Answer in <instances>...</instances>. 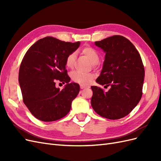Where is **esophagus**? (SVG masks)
<instances>
[{
    "label": "esophagus",
    "instance_id": "1",
    "mask_svg": "<svg viewBox=\"0 0 161 161\" xmlns=\"http://www.w3.org/2000/svg\"><path fill=\"white\" fill-rule=\"evenodd\" d=\"M87 86H85V85H80V89H85V88H87Z\"/></svg>",
    "mask_w": 161,
    "mask_h": 161
}]
</instances>
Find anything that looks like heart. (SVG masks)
<instances>
[{"mask_svg": "<svg viewBox=\"0 0 161 161\" xmlns=\"http://www.w3.org/2000/svg\"><path fill=\"white\" fill-rule=\"evenodd\" d=\"M82 54L86 56L89 58L90 62L92 64H96L99 61V53L93 47L90 46H86L82 48L81 50ZM76 60V54L75 53L72 52L68 55L66 59V65L69 69H72L75 65ZM71 79L76 82L82 85H86L91 83L94 78V76L91 73H82L79 71H74L70 75Z\"/></svg>", "mask_w": 161, "mask_h": 161, "instance_id": "1", "label": "heart"}]
</instances>
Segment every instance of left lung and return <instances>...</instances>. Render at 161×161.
Returning a JSON list of instances; mask_svg holds the SVG:
<instances>
[{"instance_id": "left-lung-1", "label": "left lung", "mask_w": 161, "mask_h": 161, "mask_svg": "<svg viewBox=\"0 0 161 161\" xmlns=\"http://www.w3.org/2000/svg\"><path fill=\"white\" fill-rule=\"evenodd\" d=\"M105 53L103 69L96 82L108 92L92 86L91 100L97 114L109 119H118L128 115L138 105L142 95L144 68L139 52L130 40L114 36L95 42Z\"/></svg>"}]
</instances>
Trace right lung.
I'll list each match as a JSON object with an SVG mask.
<instances>
[{
    "label": "right lung",
    "mask_w": 161,
    "mask_h": 161,
    "mask_svg": "<svg viewBox=\"0 0 161 161\" xmlns=\"http://www.w3.org/2000/svg\"><path fill=\"white\" fill-rule=\"evenodd\" d=\"M80 43L46 37L33 44L24 56L19 68V82L24 103L37 119L56 121L70 111L80 86L69 82L66 59ZM56 81L67 83L62 91L56 88Z\"/></svg>",
    "instance_id": "obj_1"
}]
</instances>
